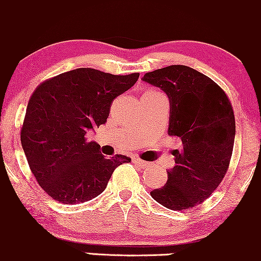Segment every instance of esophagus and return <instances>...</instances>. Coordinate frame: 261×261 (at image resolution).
Segmentation results:
<instances>
[{
    "instance_id": "34e87169",
    "label": "esophagus",
    "mask_w": 261,
    "mask_h": 261,
    "mask_svg": "<svg viewBox=\"0 0 261 261\" xmlns=\"http://www.w3.org/2000/svg\"><path fill=\"white\" fill-rule=\"evenodd\" d=\"M133 162L136 163V164H138V165L140 166V168H146V166L149 165V163H146V162H144V160L139 159V158H134Z\"/></svg>"
}]
</instances>
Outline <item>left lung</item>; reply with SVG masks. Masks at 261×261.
Wrapping results in <instances>:
<instances>
[{
    "label": "left lung",
    "instance_id": "obj_1",
    "mask_svg": "<svg viewBox=\"0 0 261 261\" xmlns=\"http://www.w3.org/2000/svg\"><path fill=\"white\" fill-rule=\"evenodd\" d=\"M143 81L168 95L169 136L181 140V148L172 150L168 182L150 195L169 210L192 208L212 195L229 166L236 137L232 105L212 79L185 65L146 72Z\"/></svg>",
    "mask_w": 261,
    "mask_h": 261
}]
</instances>
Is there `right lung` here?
Here are the masks:
<instances>
[{"label": "right lung", "mask_w": 261, "mask_h": 261, "mask_svg": "<svg viewBox=\"0 0 261 261\" xmlns=\"http://www.w3.org/2000/svg\"><path fill=\"white\" fill-rule=\"evenodd\" d=\"M139 72L112 75L80 67L42 83L31 96L20 143L40 187L55 201L77 204L105 191L117 166L130 158L107 159L86 133L105 124L117 96L129 90Z\"/></svg>", "instance_id": "add662e5"}]
</instances>
